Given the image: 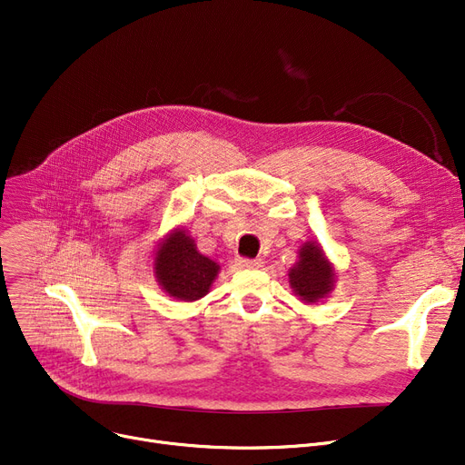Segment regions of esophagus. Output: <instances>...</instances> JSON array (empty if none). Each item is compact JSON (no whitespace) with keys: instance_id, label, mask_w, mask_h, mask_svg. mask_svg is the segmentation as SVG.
Segmentation results:
<instances>
[{"instance_id":"34e87169","label":"esophagus","mask_w":465,"mask_h":465,"mask_svg":"<svg viewBox=\"0 0 465 465\" xmlns=\"http://www.w3.org/2000/svg\"><path fill=\"white\" fill-rule=\"evenodd\" d=\"M237 265L242 267V270H254V267H260L262 265V260H252V258H239L237 260Z\"/></svg>"}]
</instances>
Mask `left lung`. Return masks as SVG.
I'll use <instances>...</instances> for the list:
<instances>
[{
  "label": "left lung",
  "instance_id": "1",
  "mask_svg": "<svg viewBox=\"0 0 465 465\" xmlns=\"http://www.w3.org/2000/svg\"><path fill=\"white\" fill-rule=\"evenodd\" d=\"M290 286L305 303H316L333 290L335 270L319 242L307 241L300 249V260L288 272Z\"/></svg>",
  "mask_w": 465,
  "mask_h": 465
}]
</instances>
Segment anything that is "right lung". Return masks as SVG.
I'll return each instance as SVG.
<instances>
[{
	"mask_svg": "<svg viewBox=\"0 0 465 465\" xmlns=\"http://www.w3.org/2000/svg\"><path fill=\"white\" fill-rule=\"evenodd\" d=\"M218 272L220 265L203 256L183 228L171 232L156 251V279L162 290L175 300L195 302L203 298Z\"/></svg>",
	"mask_w": 465,
	"mask_h": 465,
	"instance_id": "right-lung-1",
	"label": "right lung"
}]
</instances>
